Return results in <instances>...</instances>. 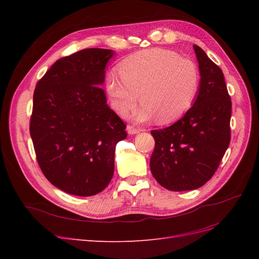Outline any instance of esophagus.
<instances>
[{
	"instance_id": "34e87169",
	"label": "esophagus",
	"mask_w": 259,
	"mask_h": 259,
	"mask_svg": "<svg viewBox=\"0 0 259 259\" xmlns=\"http://www.w3.org/2000/svg\"><path fill=\"white\" fill-rule=\"evenodd\" d=\"M126 131H127V133H128L130 135H135V134H138V133H140V131H142V130L132 126V125H127Z\"/></svg>"
}]
</instances>
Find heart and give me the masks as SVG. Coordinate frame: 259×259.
Wrapping results in <instances>:
<instances>
[{"instance_id": "1", "label": "heart", "mask_w": 259, "mask_h": 259, "mask_svg": "<svg viewBox=\"0 0 259 259\" xmlns=\"http://www.w3.org/2000/svg\"><path fill=\"white\" fill-rule=\"evenodd\" d=\"M120 79L109 74L106 92L113 110L121 116L135 106L134 120L147 122L156 116L168 123L191 108L200 86V71L190 59L171 51L153 49L137 53L119 66Z\"/></svg>"}]
</instances>
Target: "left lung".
<instances>
[{"mask_svg": "<svg viewBox=\"0 0 259 259\" xmlns=\"http://www.w3.org/2000/svg\"><path fill=\"white\" fill-rule=\"evenodd\" d=\"M200 86L194 104L170 126L151 131L153 177L170 191L194 190L214 175L230 143L231 100L224 73L198 45Z\"/></svg>", "mask_w": 259, "mask_h": 259, "instance_id": "1", "label": "left lung"}]
</instances>
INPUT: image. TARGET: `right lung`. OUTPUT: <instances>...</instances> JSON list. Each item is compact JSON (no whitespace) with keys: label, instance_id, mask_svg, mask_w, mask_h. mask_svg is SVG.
I'll return each mask as SVG.
<instances>
[{"label":"right lung","instance_id":"add662e5","mask_svg":"<svg viewBox=\"0 0 259 259\" xmlns=\"http://www.w3.org/2000/svg\"><path fill=\"white\" fill-rule=\"evenodd\" d=\"M113 56L112 50L76 52L55 62L35 86L30 135L36 160L66 193L103 191L113 176L115 146L127 136L101 89Z\"/></svg>","mask_w":259,"mask_h":259}]
</instances>
